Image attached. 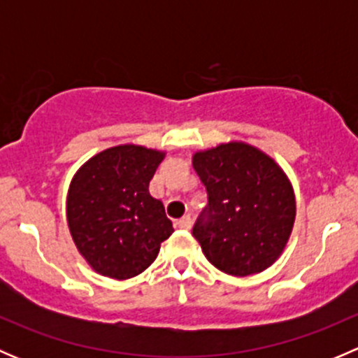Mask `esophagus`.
Wrapping results in <instances>:
<instances>
[{
    "label": "esophagus",
    "instance_id": "34e87169",
    "mask_svg": "<svg viewBox=\"0 0 358 358\" xmlns=\"http://www.w3.org/2000/svg\"><path fill=\"white\" fill-rule=\"evenodd\" d=\"M176 225H178V229L182 230H190V227H192V220H190V216H183V218H180L178 222H176Z\"/></svg>",
    "mask_w": 358,
    "mask_h": 358
}]
</instances>
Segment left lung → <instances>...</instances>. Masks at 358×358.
Wrapping results in <instances>:
<instances>
[{
    "label": "left lung",
    "mask_w": 358,
    "mask_h": 358,
    "mask_svg": "<svg viewBox=\"0 0 358 358\" xmlns=\"http://www.w3.org/2000/svg\"><path fill=\"white\" fill-rule=\"evenodd\" d=\"M194 169L208 204L192 236L209 263L229 275L268 268L286 246L296 204L289 180L268 156L246 143L197 152Z\"/></svg>",
    "instance_id": "left-lung-1"
}]
</instances>
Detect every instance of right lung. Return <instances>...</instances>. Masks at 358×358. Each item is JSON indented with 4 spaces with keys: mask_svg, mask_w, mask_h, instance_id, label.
<instances>
[{
    "mask_svg": "<svg viewBox=\"0 0 358 358\" xmlns=\"http://www.w3.org/2000/svg\"><path fill=\"white\" fill-rule=\"evenodd\" d=\"M162 157L145 147L119 145L76 173L67 196L69 229L79 252L102 275H138L173 234L164 206L149 192Z\"/></svg>",
    "mask_w": 358,
    "mask_h": 358,
    "instance_id": "add662e5",
    "label": "right lung"
}]
</instances>
